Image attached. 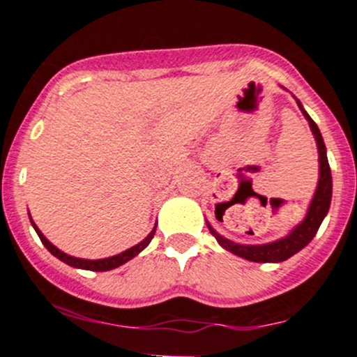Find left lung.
<instances>
[{"label":"left lung","instance_id":"8db88e82","mask_svg":"<svg viewBox=\"0 0 357 357\" xmlns=\"http://www.w3.org/2000/svg\"><path fill=\"white\" fill-rule=\"evenodd\" d=\"M301 109L303 116L308 121L312 133H314L315 142H317L319 149V183L317 190H315L314 199L310 202L308 211H306L305 220L301 224L296 225L291 232H289L285 238L276 239L273 243H266V245H239V243L231 241V239L220 236L211 225L208 224L209 232L216 238V241L220 243V246H224L225 250H229L231 254L239 255V257L246 259V261L252 262H282L287 261L289 257H292L294 254H298L299 250L305 248L314 236L317 234L319 227H321L322 220L328 215L329 204H331V194H333V181H331V169H329L328 155H326V144L322 141L321 130L315 125V121L308 116V112L303 109L301 102L296 100Z\"/></svg>","mask_w":357,"mask_h":357}]
</instances>
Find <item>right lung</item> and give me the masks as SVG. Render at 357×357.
I'll use <instances>...</instances> for the list:
<instances>
[{
	"mask_svg": "<svg viewBox=\"0 0 357 357\" xmlns=\"http://www.w3.org/2000/svg\"><path fill=\"white\" fill-rule=\"evenodd\" d=\"M31 225H33V227H35L36 234H38L40 241L43 243V246H45V248H47L49 252H51V254L54 255V257H58L59 261H63V262H65V264L72 266V268L89 269V271H109V269L119 268V266H121V264H125V262H128L130 259H133V257H135V255L141 254L142 250H144L146 246L149 245V241H151L153 236H155V231H156V225H155V227H153V231L148 234V238L142 239V241L139 243V245L132 246V248L125 250V252H121V254L114 255V257L98 259V261H89V259L72 257V255H68V254H65V252H61V250L56 248V246L52 245V243L49 241V239L42 234V232H40V229L36 227L35 222H33V220H31Z\"/></svg>",
	"mask_w": 357,
	"mask_h": 357,
	"instance_id": "right-lung-1",
	"label": "right lung"
}]
</instances>
